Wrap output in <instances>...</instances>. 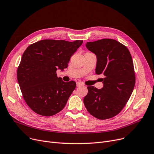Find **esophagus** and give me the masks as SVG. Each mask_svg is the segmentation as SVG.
<instances>
[{
  "label": "esophagus",
  "mask_w": 154,
  "mask_h": 154,
  "mask_svg": "<svg viewBox=\"0 0 154 154\" xmlns=\"http://www.w3.org/2000/svg\"><path fill=\"white\" fill-rule=\"evenodd\" d=\"M82 83H81V82H77L76 83V86H77V87H81V86H82Z\"/></svg>",
  "instance_id": "1"
}]
</instances>
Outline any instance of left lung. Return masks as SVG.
<instances>
[{
	"label": "left lung",
	"mask_w": 154,
	"mask_h": 154,
	"mask_svg": "<svg viewBox=\"0 0 154 154\" xmlns=\"http://www.w3.org/2000/svg\"><path fill=\"white\" fill-rule=\"evenodd\" d=\"M97 59L95 72L103 75V87H88L83 102L88 112L99 119L118 115L131 97L135 84L132 57L128 48L113 39L105 38L86 44Z\"/></svg>",
	"instance_id": "obj_1"
}]
</instances>
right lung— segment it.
Segmentation results:
<instances>
[{
	"instance_id": "add662e5",
	"label": "right lung",
	"mask_w": 154,
	"mask_h": 154,
	"mask_svg": "<svg viewBox=\"0 0 154 154\" xmlns=\"http://www.w3.org/2000/svg\"><path fill=\"white\" fill-rule=\"evenodd\" d=\"M82 40H42L24 52L17 78L24 101L35 113L51 116L62 110L76 88V82H64L57 69L67 67Z\"/></svg>"
}]
</instances>
